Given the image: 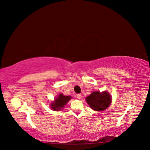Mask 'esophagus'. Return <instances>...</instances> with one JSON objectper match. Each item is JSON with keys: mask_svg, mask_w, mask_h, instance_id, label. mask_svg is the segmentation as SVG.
<instances>
[{"mask_svg": "<svg viewBox=\"0 0 150 150\" xmlns=\"http://www.w3.org/2000/svg\"><path fill=\"white\" fill-rule=\"evenodd\" d=\"M77 98H78V99H81V94H77Z\"/></svg>", "mask_w": 150, "mask_h": 150, "instance_id": "1", "label": "esophagus"}]
</instances>
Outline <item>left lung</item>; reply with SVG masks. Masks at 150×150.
Segmentation results:
<instances>
[{"label": "left lung", "instance_id": "8db88e82", "mask_svg": "<svg viewBox=\"0 0 150 150\" xmlns=\"http://www.w3.org/2000/svg\"><path fill=\"white\" fill-rule=\"evenodd\" d=\"M86 102L93 110L102 111L106 109L111 103V97L106 91L100 93L94 91L86 98Z\"/></svg>", "mask_w": 150, "mask_h": 150}]
</instances>
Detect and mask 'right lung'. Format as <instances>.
<instances>
[{"mask_svg":"<svg viewBox=\"0 0 150 150\" xmlns=\"http://www.w3.org/2000/svg\"><path fill=\"white\" fill-rule=\"evenodd\" d=\"M71 98V96H64L62 93L59 96V97L56 98L54 102H52L51 104V108L54 110H61V108H63L64 105L67 104V102L70 100Z\"/></svg>","mask_w":150,"mask_h":150,"instance_id":"right-lung-1","label":"right lung"}]
</instances>
